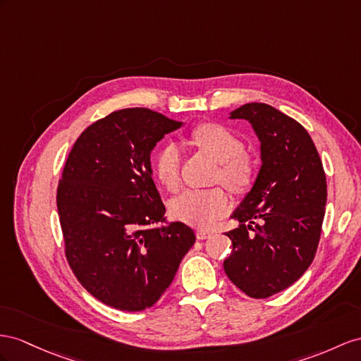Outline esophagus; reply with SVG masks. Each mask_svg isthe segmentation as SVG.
Masks as SVG:
<instances>
[{
	"label": "esophagus",
	"mask_w": 361,
	"mask_h": 361,
	"mask_svg": "<svg viewBox=\"0 0 361 361\" xmlns=\"http://www.w3.org/2000/svg\"><path fill=\"white\" fill-rule=\"evenodd\" d=\"M210 235H212L210 230H206V228H198V230H197V238H198V239H206V238H209Z\"/></svg>",
	"instance_id": "obj_1"
}]
</instances>
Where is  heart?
I'll return each instance as SVG.
<instances>
[{
  "mask_svg": "<svg viewBox=\"0 0 361 361\" xmlns=\"http://www.w3.org/2000/svg\"><path fill=\"white\" fill-rule=\"evenodd\" d=\"M192 142L219 163L218 178L232 190H244L255 177V163L244 152V143L227 128L204 123L193 129ZM181 152L173 143L164 145L154 161L155 177L166 189L175 190L180 184ZM227 193L219 189H189L171 201L172 215L193 226H209L228 210Z\"/></svg>",
  "mask_w": 361,
  "mask_h": 361,
  "instance_id": "b5f03b06",
  "label": "heart"
}]
</instances>
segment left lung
<instances>
[{
    "label": "left lung",
    "instance_id": "left-lung-1",
    "mask_svg": "<svg viewBox=\"0 0 361 361\" xmlns=\"http://www.w3.org/2000/svg\"><path fill=\"white\" fill-rule=\"evenodd\" d=\"M244 118L261 142V169L226 235L233 252L224 271L239 290L265 299L288 288L308 270L322 232L326 177L310 134L299 122L267 104L230 113Z\"/></svg>",
    "mask_w": 361,
    "mask_h": 361
}]
</instances>
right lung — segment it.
Instances as JSON below:
<instances>
[{
	"label": "right lung",
	"instance_id": "right-lung-1",
	"mask_svg": "<svg viewBox=\"0 0 361 361\" xmlns=\"http://www.w3.org/2000/svg\"><path fill=\"white\" fill-rule=\"evenodd\" d=\"M181 125L147 108L114 111L79 135L63 166L56 204L67 261L108 307H152L195 244L190 227L166 221L152 180V149Z\"/></svg>",
	"mask_w": 361,
	"mask_h": 361
}]
</instances>
